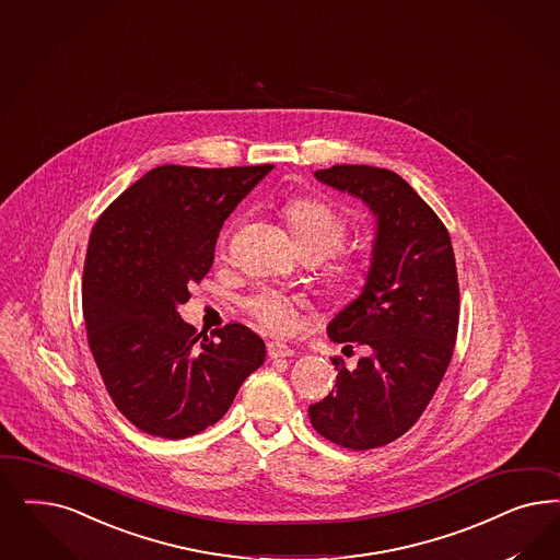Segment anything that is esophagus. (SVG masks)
<instances>
[{
	"mask_svg": "<svg viewBox=\"0 0 560 560\" xmlns=\"http://www.w3.org/2000/svg\"><path fill=\"white\" fill-rule=\"evenodd\" d=\"M292 350L284 342H268V357L270 359H282V357H290Z\"/></svg>",
	"mask_w": 560,
	"mask_h": 560,
	"instance_id": "obj_1",
	"label": "esophagus"
}]
</instances>
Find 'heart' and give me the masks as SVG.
<instances>
[{
    "mask_svg": "<svg viewBox=\"0 0 560 560\" xmlns=\"http://www.w3.org/2000/svg\"><path fill=\"white\" fill-rule=\"evenodd\" d=\"M289 222L290 233L301 255H315L324 259L336 252L350 231V224L336 208L317 198H292L282 208ZM226 235L222 236V243ZM362 261L357 253L340 252L334 255L329 266L331 280L346 284L361 276ZM247 313L261 325H266L276 334H287L296 324V303L294 299L278 292L264 289L245 299Z\"/></svg>",
    "mask_w": 560,
    "mask_h": 560,
    "instance_id": "obj_1",
    "label": "heart"
}]
</instances>
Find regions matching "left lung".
<instances>
[{
	"mask_svg": "<svg viewBox=\"0 0 560 560\" xmlns=\"http://www.w3.org/2000/svg\"><path fill=\"white\" fill-rule=\"evenodd\" d=\"M315 177L361 198L377 217L373 261L361 296L340 311L327 334L366 350L338 377L308 418L327 441L375 450L408 433L427 410L452 362L459 324V284L452 236L433 208L394 171L336 164Z\"/></svg>",
	"mask_w": 560,
	"mask_h": 560,
	"instance_id": "obj_1",
	"label": "left lung"
}]
</instances>
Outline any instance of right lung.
Wrapping results in <instances>:
<instances>
[{"instance_id":"add662e5","label":"right lung","mask_w":560,"mask_h":560,"mask_svg":"<svg viewBox=\"0 0 560 560\" xmlns=\"http://www.w3.org/2000/svg\"><path fill=\"white\" fill-rule=\"evenodd\" d=\"M271 166H156L92 229L82 278L89 346L113 404L144 433H201L266 361L249 327L198 334L177 305L212 268L222 222Z\"/></svg>"}]
</instances>
